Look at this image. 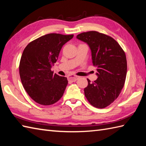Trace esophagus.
Returning a JSON list of instances; mask_svg holds the SVG:
<instances>
[{"mask_svg":"<svg viewBox=\"0 0 146 146\" xmlns=\"http://www.w3.org/2000/svg\"><path fill=\"white\" fill-rule=\"evenodd\" d=\"M79 78H80V77L78 76H75V75H71L69 77H68V80H69V81L73 82H76V80H78Z\"/></svg>","mask_w":146,"mask_h":146,"instance_id":"34e87169","label":"esophagus"}]
</instances>
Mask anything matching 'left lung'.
<instances>
[{
    "label": "left lung",
    "mask_w": 146,
    "mask_h": 146,
    "mask_svg": "<svg viewBox=\"0 0 146 146\" xmlns=\"http://www.w3.org/2000/svg\"><path fill=\"white\" fill-rule=\"evenodd\" d=\"M77 39L88 44L92 62L97 66L98 78L84 89L85 95L93 106L104 108L119 97L125 84L127 59L124 51L111 37L97 31L79 34Z\"/></svg>",
    "instance_id": "8db88e82"
}]
</instances>
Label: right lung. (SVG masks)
Returning <instances> with one entry per match:
<instances>
[{"mask_svg": "<svg viewBox=\"0 0 146 146\" xmlns=\"http://www.w3.org/2000/svg\"><path fill=\"white\" fill-rule=\"evenodd\" d=\"M73 35L51 33L29 42L24 49L19 63V75L24 89L33 100L42 105L57 102L63 95L67 78L53 73L63 46Z\"/></svg>", "mask_w": 146, "mask_h": 146, "instance_id": "add662e5", "label": "right lung"}]
</instances>
